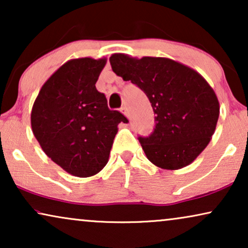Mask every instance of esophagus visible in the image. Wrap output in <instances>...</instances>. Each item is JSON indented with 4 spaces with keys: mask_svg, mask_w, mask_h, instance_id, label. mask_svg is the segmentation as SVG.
<instances>
[{
    "mask_svg": "<svg viewBox=\"0 0 248 248\" xmlns=\"http://www.w3.org/2000/svg\"><path fill=\"white\" fill-rule=\"evenodd\" d=\"M121 111H122V114L124 115V116H126L127 118H130V113H128V109H127L126 106L122 107V108H121Z\"/></svg>",
    "mask_w": 248,
    "mask_h": 248,
    "instance_id": "1",
    "label": "esophagus"
}]
</instances>
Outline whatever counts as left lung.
<instances>
[{"label": "left lung", "mask_w": 248, "mask_h": 248, "mask_svg": "<svg viewBox=\"0 0 248 248\" xmlns=\"http://www.w3.org/2000/svg\"><path fill=\"white\" fill-rule=\"evenodd\" d=\"M109 62L118 77L144 91L154 108V133L139 138L147 158L169 170L191 165L216 131L220 106L215 90L192 67L167 57L116 53Z\"/></svg>", "instance_id": "obj_1"}]
</instances>
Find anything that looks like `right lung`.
Returning a JSON list of instances; mask_svg holds the SVG:
<instances>
[{
  "label": "right lung",
  "instance_id": "obj_1",
  "mask_svg": "<svg viewBox=\"0 0 248 248\" xmlns=\"http://www.w3.org/2000/svg\"><path fill=\"white\" fill-rule=\"evenodd\" d=\"M107 59L67 61L43 84L31 109L32 133L47 157L69 174L90 177L107 165L126 117L96 89Z\"/></svg>",
  "mask_w": 248,
  "mask_h": 248
}]
</instances>
